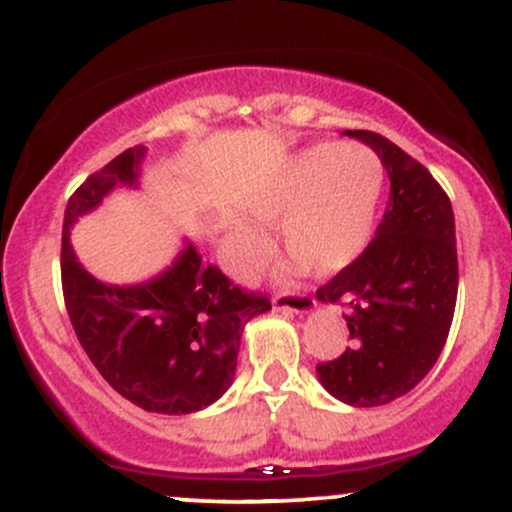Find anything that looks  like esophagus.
<instances>
[{
    "label": "esophagus",
    "mask_w": 512,
    "mask_h": 512,
    "mask_svg": "<svg viewBox=\"0 0 512 512\" xmlns=\"http://www.w3.org/2000/svg\"><path fill=\"white\" fill-rule=\"evenodd\" d=\"M274 308H277V311L306 316V313H313V308H316V299H311V296L306 294H282L274 296Z\"/></svg>",
    "instance_id": "obj_1"
}]
</instances>
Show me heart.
Returning <instances> with one entry per match:
<instances>
[{
    "instance_id": "b5f03b06",
    "label": "heart",
    "mask_w": 512,
    "mask_h": 512,
    "mask_svg": "<svg viewBox=\"0 0 512 512\" xmlns=\"http://www.w3.org/2000/svg\"><path fill=\"white\" fill-rule=\"evenodd\" d=\"M386 170L372 148L318 143L291 157L255 199L260 223L277 221V240L294 257L291 269L330 277L352 267L374 235ZM269 238L250 223L228 233V269L250 279L265 262Z\"/></svg>"
}]
</instances>
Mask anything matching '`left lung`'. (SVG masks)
Wrapping results in <instances>:
<instances>
[{
    "instance_id": "left-lung-1",
    "label": "left lung",
    "mask_w": 512,
    "mask_h": 512,
    "mask_svg": "<svg viewBox=\"0 0 512 512\" xmlns=\"http://www.w3.org/2000/svg\"><path fill=\"white\" fill-rule=\"evenodd\" d=\"M384 162L389 204L372 243L316 296L345 306L352 347L316 367L325 391L374 408L415 389L445 347L457 303L454 213L435 177L374 131H345Z\"/></svg>"
}]
</instances>
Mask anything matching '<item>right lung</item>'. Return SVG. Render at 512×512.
Here are the masks:
<instances>
[{
    "label": "right lung",
    "mask_w": 512,
    "mask_h": 512,
    "mask_svg": "<svg viewBox=\"0 0 512 512\" xmlns=\"http://www.w3.org/2000/svg\"><path fill=\"white\" fill-rule=\"evenodd\" d=\"M145 148L123 150L70 196L63 221V296L77 340L114 391L150 413L211 406L233 384L247 320L272 308L184 247L148 282L104 284L77 262L70 230L116 187H138Z\"/></svg>",
    "instance_id": "1"
}]
</instances>
